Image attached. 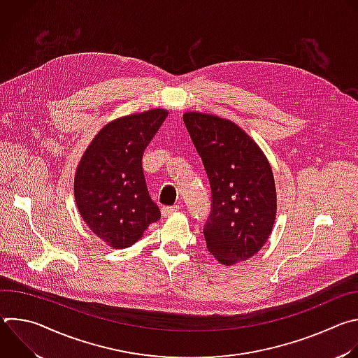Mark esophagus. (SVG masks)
Listing matches in <instances>:
<instances>
[{"label":"esophagus","instance_id":"1","mask_svg":"<svg viewBox=\"0 0 358 358\" xmlns=\"http://www.w3.org/2000/svg\"><path fill=\"white\" fill-rule=\"evenodd\" d=\"M178 210H180V208H178L177 206H174V207H163V208H162V214H163L164 218H169V217L177 214Z\"/></svg>","mask_w":358,"mask_h":358}]
</instances>
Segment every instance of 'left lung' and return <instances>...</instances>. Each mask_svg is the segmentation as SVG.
<instances>
[{
	"label": "left lung",
	"mask_w": 358,
	"mask_h": 358,
	"mask_svg": "<svg viewBox=\"0 0 358 358\" xmlns=\"http://www.w3.org/2000/svg\"><path fill=\"white\" fill-rule=\"evenodd\" d=\"M182 119L211 184V215L203 227L207 248L227 266L248 261L264 248L275 225L272 167L236 123L199 112H187Z\"/></svg>",
	"instance_id": "1"
}]
</instances>
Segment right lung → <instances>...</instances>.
<instances>
[{
  "label": "right lung",
  "instance_id": "add662e5",
  "mask_svg": "<svg viewBox=\"0 0 358 358\" xmlns=\"http://www.w3.org/2000/svg\"><path fill=\"white\" fill-rule=\"evenodd\" d=\"M167 116L166 109H151L109 122L78 164L73 191L79 214L113 249L136 243L162 217L148 194L141 159Z\"/></svg>",
  "mask_w": 358,
  "mask_h": 358
}]
</instances>
